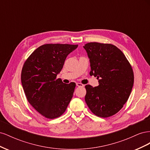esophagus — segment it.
<instances>
[{"label": "esophagus", "instance_id": "obj_1", "mask_svg": "<svg viewBox=\"0 0 150 150\" xmlns=\"http://www.w3.org/2000/svg\"><path fill=\"white\" fill-rule=\"evenodd\" d=\"M76 86H78V87H84V84L79 83H76Z\"/></svg>", "mask_w": 150, "mask_h": 150}]
</instances>
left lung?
I'll list each match as a JSON object with an SVG mask.
<instances>
[{"label":"left lung","instance_id":"obj_1","mask_svg":"<svg viewBox=\"0 0 150 150\" xmlns=\"http://www.w3.org/2000/svg\"><path fill=\"white\" fill-rule=\"evenodd\" d=\"M89 59L91 76L99 86L86 85L85 101L95 115H115L128 101L134 83L129 62L120 49L110 44L89 42L83 46Z\"/></svg>","mask_w":150,"mask_h":150}]
</instances>
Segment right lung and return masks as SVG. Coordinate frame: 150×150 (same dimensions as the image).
<instances>
[{"instance_id":"obj_1","label":"right lung","mask_w":150,"mask_h":150,"mask_svg":"<svg viewBox=\"0 0 150 150\" xmlns=\"http://www.w3.org/2000/svg\"><path fill=\"white\" fill-rule=\"evenodd\" d=\"M78 45L47 44L36 49L24 63L21 82L28 102L49 119L61 116L73 96L76 84L56 79L69 54Z\"/></svg>"}]
</instances>
